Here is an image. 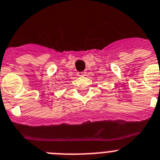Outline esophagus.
<instances>
[{
  "label": "esophagus",
  "instance_id": "esophagus-1",
  "mask_svg": "<svg viewBox=\"0 0 160 160\" xmlns=\"http://www.w3.org/2000/svg\"><path fill=\"white\" fill-rule=\"evenodd\" d=\"M84 75H85V73H84V72H78V73H77V76H84Z\"/></svg>",
  "mask_w": 160,
  "mask_h": 160
}]
</instances>
